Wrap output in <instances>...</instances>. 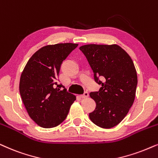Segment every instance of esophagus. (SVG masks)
Masks as SVG:
<instances>
[{"label": "esophagus", "mask_w": 158, "mask_h": 158, "mask_svg": "<svg viewBox=\"0 0 158 158\" xmlns=\"http://www.w3.org/2000/svg\"><path fill=\"white\" fill-rule=\"evenodd\" d=\"M89 92L85 91V92H84V94H82V95H81V97L82 98H87L88 97H89Z\"/></svg>", "instance_id": "1"}]
</instances>
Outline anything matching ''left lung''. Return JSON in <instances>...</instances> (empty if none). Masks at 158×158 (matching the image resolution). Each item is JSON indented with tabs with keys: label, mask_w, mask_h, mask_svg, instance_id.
I'll use <instances>...</instances> for the list:
<instances>
[{
	"label": "left lung",
	"mask_w": 158,
	"mask_h": 158,
	"mask_svg": "<svg viewBox=\"0 0 158 158\" xmlns=\"http://www.w3.org/2000/svg\"><path fill=\"white\" fill-rule=\"evenodd\" d=\"M80 50L89 61L95 81L102 85L99 91L90 93L97 104L90 119L101 128H113L123 120L134 102L138 80L134 62L115 44H89Z\"/></svg>",
	"instance_id": "1"
}]
</instances>
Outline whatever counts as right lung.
I'll use <instances>...</instances> for the list:
<instances>
[{"instance_id":"obj_1","label":"right lung","mask_w":158,"mask_h":158,"mask_svg":"<svg viewBox=\"0 0 158 158\" xmlns=\"http://www.w3.org/2000/svg\"><path fill=\"white\" fill-rule=\"evenodd\" d=\"M77 46L67 43L43 47L32 55L22 72L19 82L22 102L31 119L42 128L61 123L76 100L56 81L63 61Z\"/></svg>"}]
</instances>
